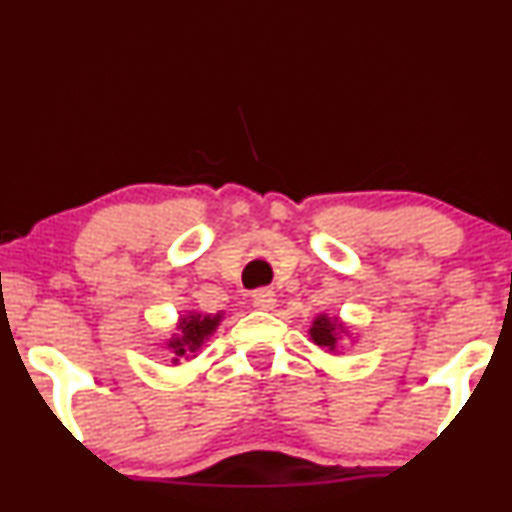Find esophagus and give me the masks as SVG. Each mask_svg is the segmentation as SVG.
I'll return each mask as SVG.
<instances>
[{
  "mask_svg": "<svg viewBox=\"0 0 512 512\" xmlns=\"http://www.w3.org/2000/svg\"><path fill=\"white\" fill-rule=\"evenodd\" d=\"M252 305H255L257 310H272L276 305L274 291H269V288H260V291H255L252 293Z\"/></svg>",
  "mask_w": 512,
  "mask_h": 512,
  "instance_id": "1",
  "label": "esophagus"
}]
</instances>
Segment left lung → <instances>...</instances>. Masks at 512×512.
I'll return each mask as SVG.
<instances>
[{
    "instance_id": "obj_1",
    "label": "left lung",
    "mask_w": 512,
    "mask_h": 512,
    "mask_svg": "<svg viewBox=\"0 0 512 512\" xmlns=\"http://www.w3.org/2000/svg\"><path fill=\"white\" fill-rule=\"evenodd\" d=\"M310 336H312V341L317 343V346L334 350V346H336V324L331 322L329 317H317L315 324H312V329H310Z\"/></svg>"
}]
</instances>
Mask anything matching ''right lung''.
Returning <instances> with one entry per match:
<instances>
[{
  "mask_svg": "<svg viewBox=\"0 0 512 512\" xmlns=\"http://www.w3.org/2000/svg\"><path fill=\"white\" fill-rule=\"evenodd\" d=\"M219 324V317H200L190 315V319H183V336L171 341V348L176 350V355H186L188 350H195L205 338L212 334L214 326Z\"/></svg>",
  "mask_w": 512,
  "mask_h": 512,
  "instance_id": "obj_1",
  "label": "right lung"
}]
</instances>
